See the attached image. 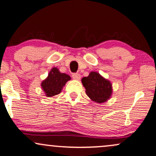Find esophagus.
Instances as JSON below:
<instances>
[{
  "label": "esophagus",
  "mask_w": 156,
  "mask_h": 156,
  "mask_svg": "<svg viewBox=\"0 0 156 156\" xmlns=\"http://www.w3.org/2000/svg\"><path fill=\"white\" fill-rule=\"evenodd\" d=\"M72 77L73 79L75 80H79L80 78V75L78 74V73H73L72 75Z\"/></svg>",
  "instance_id": "esophagus-1"
}]
</instances>
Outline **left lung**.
Here are the masks:
<instances>
[{
	"label": "left lung",
	"mask_w": 156,
	"mask_h": 156,
	"mask_svg": "<svg viewBox=\"0 0 156 156\" xmlns=\"http://www.w3.org/2000/svg\"><path fill=\"white\" fill-rule=\"evenodd\" d=\"M81 81L86 89L87 96L94 102H105L111 96V83L98 73H90L89 76L82 78Z\"/></svg>",
	"instance_id": "left-lung-1"
}]
</instances>
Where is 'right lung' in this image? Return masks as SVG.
I'll return each instance as SVG.
<instances>
[{
	"label": "right lung",
	"instance_id": "right-lung-1",
	"mask_svg": "<svg viewBox=\"0 0 156 156\" xmlns=\"http://www.w3.org/2000/svg\"><path fill=\"white\" fill-rule=\"evenodd\" d=\"M69 80H70V77L68 75L61 73L57 67H54L47 78L42 82L41 86L46 96L53 97L61 92L62 87Z\"/></svg>",
	"mask_w": 156,
	"mask_h": 156
}]
</instances>
